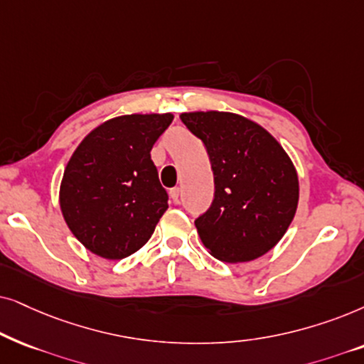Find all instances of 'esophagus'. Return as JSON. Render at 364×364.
<instances>
[{
    "mask_svg": "<svg viewBox=\"0 0 364 364\" xmlns=\"http://www.w3.org/2000/svg\"><path fill=\"white\" fill-rule=\"evenodd\" d=\"M169 198H171L173 203H179V198H181V190H179V188H171V190H169Z\"/></svg>",
    "mask_w": 364,
    "mask_h": 364,
    "instance_id": "34e87169",
    "label": "esophagus"
}]
</instances>
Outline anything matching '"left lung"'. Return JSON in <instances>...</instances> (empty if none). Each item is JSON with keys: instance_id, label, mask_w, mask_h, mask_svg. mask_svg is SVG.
<instances>
[{"instance_id": "left-lung-1", "label": "left lung", "mask_w": 364, "mask_h": 364, "mask_svg": "<svg viewBox=\"0 0 364 364\" xmlns=\"http://www.w3.org/2000/svg\"><path fill=\"white\" fill-rule=\"evenodd\" d=\"M206 146L215 198L195 225L215 258L245 263L283 238L296 213L299 186L291 159L259 124L220 111L183 113Z\"/></svg>"}]
</instances>
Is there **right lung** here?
<instances>
[{
	"label": "right lung",
	"instance_id": "1",
	"mask_svg": "<svg viewBox=\"0 0 364 364\" xmlns=\"http://www.w3.org/2000/svg\"><path fill=\"white\" fill-rule=\"evenodd\" d=\"M173 114H126L95 128L68 161L60 206L91 253L123 259L151 238L168 193L151 161L153 144Z\"/></svg>",
	"mask_w": 364,
	"mask_h": 364
}]
</instances>
